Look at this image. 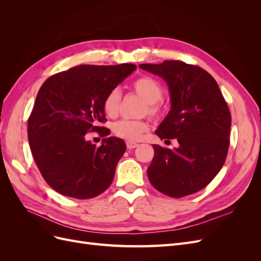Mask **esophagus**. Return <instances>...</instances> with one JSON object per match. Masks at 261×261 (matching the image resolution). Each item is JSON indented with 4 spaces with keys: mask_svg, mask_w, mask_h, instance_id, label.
<instances>
[{
    "mask_svg": "<svg viewBox=\"0 0 261 261\" xmlns=\"http://www.w3.org/2000/svg\"><path fill=\"white\" fill-rule=\"evenodd\" d=\"M126 146H127L128 149H134V148L138 147L139 145L136 144V143H132V141H127V143H126Z\"/></svg>",
    "mask_w": 261,
    "mask_h": 261,
    "instance_id": "obj_1",
    "label": "esophagus"
}]
</instances>
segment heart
Listing matches in <instances>:
<instances>
[{"mask_svg":"<svg viewBox=\"0 0 261 261\" xmlns=\"http://www.w3.org/2000/svg\"><path fill=\"white\" fill-rule=\"evenodd\" d=\"M133 89L138 96L146 102L144 109L145 113H148L153 117H158L162 114L161 106L158 103L163 96L161 85L153 78L149 76H143L134 81ZM121 102V93L118 89H112L109 91L103 100V111L110 117H115L118 113ZM149 126L145 121H132L122 120L113 125V133L117 137L126 139L128 141H137L148 130Z\"/></svg>","mask_w":261,"mask_h":261,"instance_id":"obj_1","label":"heart"}]
</instances>
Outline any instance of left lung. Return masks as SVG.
Wrapping results in <instances>:
<instances>
[{
	"label": "left lung",
	"mask_w": 261,
	"mask_h": 261,
	"mask_svg": "<svg viewBox=\"0 0 261 261\" xmlns=\"http://www.w3.org/2000/svg\"><path fill=\"white\" fill-rule=\"evenodd\" d=\"M139 67L167 82L171 110L155 134L179 144L175 149L153 145L150 183L173 198L199 192L223 167L230 147L231 113L219 86L206 70L181 61Z\"/></svg>",
	"instance_id": "8db88e82"
}]
</instances>
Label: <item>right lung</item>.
I'll return each mask as SVG.
<instances>
[{"label": "right lung", "instance_id": "obj_1", "mask_svg": "<svg viewBox=\"0 0 261 261\" xmlns=\"http://www.w3.org/2000/svg\"><path fill=\"white\" fill-rule=\"evenodd\" d=\"M136 69L134 64L80 65L55 74L39 89L28 120L31 153L54 191L77 199L93 198L111 185L125 143L102 139L97 147L87 134L101 137L109 129L103 100Z\"/></svg>", "mask_w": 261, "mask_h": 261}]
</instances>
